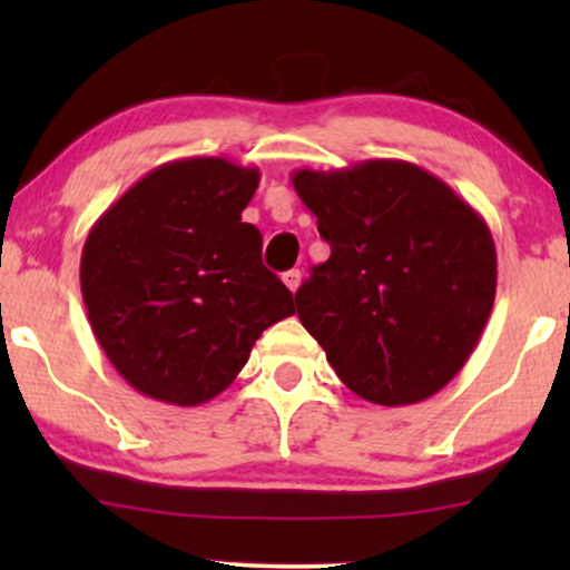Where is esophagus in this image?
<instances>
[{
  "label": "esophagus",
  "mask_w": 570,
  "mask_h": 570,
  "mask_svg": "<svg viewBox=\"0 0 570 570\" xmlns=\"http://www.w3.org/2000/svg\"><path fill=\"white\" fill-rule=\"evenodd\" d=\"M301 279H303V275H301V269H291V272H285L283 275V283L291 287V293H295L301 287Z\"/></svg>",
  "instance_id": "obj_1"
}]
</instances>
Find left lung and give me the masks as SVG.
<instances>
[{"mask_svg":"<svg viewBox=\"0 0 570 570\" xmlns=\"http://www.w3.org/2000/svg\"><path fill=\"white\" fill-rule=\"evenodd\" d=\"M291 181L332 248L295 306L342 384L384 407L441 392L493 311L488 223L415 163L298 168Z\"/></svg>","mask_w":570,"mask_h":570,"instance_id":"1","label":"left lung"}]
</instances>
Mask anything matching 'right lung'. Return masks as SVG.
<instances>
[{"label":"right lung","mask_w":570,"mask_h":570,"mask_svg":"<svg viewBox=\"0 0 570 570\" xmlns=\"http://www.w3.org/2000/svg\"><path fill=\"white\" fill-rule=\"evenodd\" d=\"M259 170L225 158L163 163L92 225L80 262L98 345L129 386L197 407L225 392L293 293L240 223Z\"/></svg>","instance_id":"right-lung-1"}]
</instances>
